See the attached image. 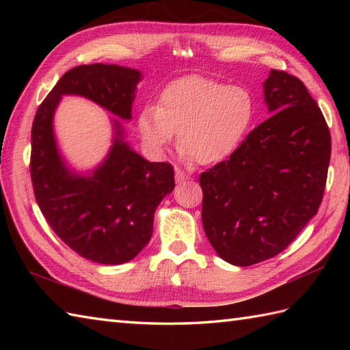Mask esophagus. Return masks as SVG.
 <instances>
[{"instance_id":"34e87169","label":"esophagus","mask_w":350,"mask_h":350,"mask_svg":"<svg viewBox=\"0 0 350 350\" xmlns=\"http://www.w3.org/2000/svg\"><path fill=\"white\" fill-rule=\"evenodd\" d=\"M174 173H176V182H177V183H182V182L189 179V176H188L187 173H183V171H182L180 168H176Z\"/></svg>"}]
</instances>
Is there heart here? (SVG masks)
Masks as SVG:
<instances>
[{
	"mask_svg": "<svg viewBox=\"0 0 350 350\" xmlns=\"http://www.w3.org/2000/svg\"><path fill=\"white\" fill-rule=\"evenodd\" d=\"M254 118V100L241 85L188 77L163 88L158 107L146 105L137 118L144 146L161 153L179 132L177 147L202 165L230 158Z\"/></svg>",
	"mask_w": 350,
	"mask_h": 350,
	"instance_id": "heart-1",
	"label": "heart"
}]
</instances>
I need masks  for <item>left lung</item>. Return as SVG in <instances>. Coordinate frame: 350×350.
<instances>
[{
  "label": "left lung",
  "instance_id": "1",
  "mask_svg": "<svg viewBox=\"0 0 350 350\" xmlns=\"http://www.w3.org/2000/svg\"><path fill=\"white\" fill-rule=\"evenodd\" d=\"M263 93L272 116L200 174L204 233L234 266L286 250L317 213L328 176L329 129L302 81L272 69Z\"/></svg>",
  "mask_w": 350,
  "mask_h": 350
}]
</instances>
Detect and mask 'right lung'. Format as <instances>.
Wrapping results in <instances>:
<instances>
[{"label": "right lung", "instance_id": "obj_1", "mask_svg": "<svg viewBox=\"0 0 350 350\" xmlns=\"http://www.w3.org/2000/svg\"><path fill=\"white\" fill-rule=\"evenodd\" d=\"M139 79V70L117 64L73 68L37 108L31 128L29 171L44 219L70 250L102 265L129 262L148 243L156 207L174 189V170L133 152L114 120L108 156L92 173L79 174L62 158L52 123L66 94L83 96L131 120Z\"/></svg>", "mask_w": 350, "mask_h": 350}]
</instances>
